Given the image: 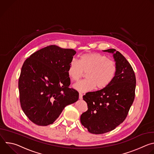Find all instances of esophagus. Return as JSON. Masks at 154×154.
<instances>
[{"instance_id":"34e87169","label":"esophagus","mask_w":154,"mask_h":154,"mask_svg":"<svg viewBox=\"0 0 154 154\" xmlns=\"http://www.w3.org/2000/svg\"><path fill=\"white\" fill-rule=\"evenodd\" d=\"M79 99H83V94L82 93H79Z\"/></svg>"}]
</instances>
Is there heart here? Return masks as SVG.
I'll return each mask as SVG.
<instances>
[{
    "label": "heart",
    "instance_id": "obj_1",
    "mask_svg": "<svg viewBox=\"0 0 154 154\" xmlns=\"http://www.w3.org/2000/svg\"><path fill=\"white\" fill-rule=\"evenodd\" d=\"M117 71L115 61L98 53H87L80 57L79 61L72 59L69 64L68 74L75 82L78 81L86 72V79L80 81L74 85V88L86 93L106 88L114 79Z\"/></svg>",
    "mask_w": 154,
    "mask_h": 154
}]
</instances>
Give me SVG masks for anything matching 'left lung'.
<instances>
[{"label": "left lung", "mask_w": 154, "mask_h": 154, "mask_svg": "<svg viewBox=\"0 0 154 154\" xmlns=\"http://www.w3.org/2000/svg\"><path fill=\"white\" fill-rule=\"evenodd\" d=\"M103 51L113 54L117 71L114 79L105 88L83 96L88 110L82 114L80 122L93 134L108 132L121 124L135 99L136 78L128 61L115 49Z\"/></svg>", "instance_id": "obj_1"}]
</instances>
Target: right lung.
Returning a JSON list of instances; mask_svg holds the SVG:
<instances>
[{"label":"right lung","instance_id":"obj_1","mask_svg":"<svg viewBox=\"0 0 154 154\" xmlns=\"http://www.w3.org/2000/svg\"><path fill=\"white\" fill-rule=\"evenodd\" d=\"M76 52L55 45L44 48L24 61L18 87L22 109L34 124H53L66 106L79 99V93L69 88V64Z\"/></svg>","mask_w":154,"mask_h":154}]
</instances>
